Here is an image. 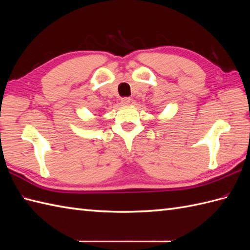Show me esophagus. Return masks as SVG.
Segmentation results:
<instances>
[{
  "mask_svg": "<svg viewBox=\"0 0 250 250\" xmlns=\"http://www.w3.org/2000/svg\"><path fill=\"white\" fill-rule=\"evenodd\" d=\"M131 103V99L130 98H122L121 99V104L122 105H129Z\"/></svg>",
  "mask_w": 250,
  "mask_h": 250,
  "instance_id": "34e87169",
  "label": "esophagus"
}]
</instances>
